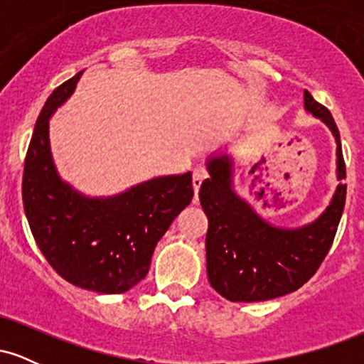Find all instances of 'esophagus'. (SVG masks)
<instances>
[{
    "instance_id": "esophagus-1",
    "label": "esophagus",
    "mask_w": 364,
    "mask_h": 364,
    "mask_svg": "<svg viewBox=\"0 0 364 364\" xmlns=\"http://www.w3.org/2000/svg\"><path fill=\"white\" fill-rule=\"evenodd\" d=\"M207 178V169L205 168H195L193 169V190L195 193H198L202 181Z\"/></svg>"
}]
</instances>
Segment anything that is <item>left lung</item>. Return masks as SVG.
I'll use <instances>...</instances> for the list:
<instances>
[{"instance_id":"left-lung-1","label":"left lung","mask_w":364,"mask_h":364,"mask_svg":"<svg viewBox=\"0 0 364 364\" xmlns=\"http://www.w3.org/2000/svg\"><path fill=\"white\" fill-rule=\"evenodd\" d=\"M304 109L332 132L337 145V181H342L346 164L336 121L308 90ZM207 171L210 176L200 186V203L208 219L205 250L210 286L229 301L255 303L289 294L310 281L336 237L346 185H337L327 208L313 223L291 229L267 223L236 193L232 156L212 154Z\"/></svg>"}]
</instances>
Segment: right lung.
<instances>
[{"label": "right lung", "mask_w": 364, "mask_h": 364, "mask_svg": "<svg viewBox=\"0 0 364 364\" xmlns=\"http://www.w3.org/2000/svg\"><path fill=\"white\" fill-rule=\"evenodd\" d=\"M83 72L53 90L25 157L22 198L39 250L65 281L121 294L149 272L154 250L193 198L191 173L157 176L118 195L89 196L61 179L49 144V119L72 97Z\"/></svg>", "instance_id": "1"}]
</instances>
